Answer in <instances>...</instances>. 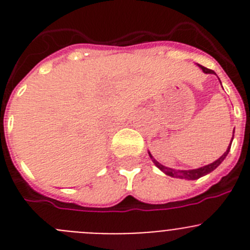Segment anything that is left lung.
Wrapping results in <instances>:
<instances>
[{"instance_id":"obj_1","label":"left lung","mask_w":250,"mask_h":250,"mask_svg":"<svg viewBox=\"0 0 250 250\" xmlns=\"http://www.w3.org/2000/svg\"><path fill=\"white\" fill-rule=\"evenodd\" d=\"M201 69L203 70L205 73H207V74H216V73L213 72L212 69H208V68L203 67V65H200ZM233 136H234V130H233ZM233 140V137H232ZM230 144H232V141H230ZM230 150V146L228 148H227L226 152L222 155L221 157H219L218 160H216L214 162H212V164L207 165V166H203V167H200V168H196V170H172V168H168V167H165L164 165L159 164V162L156 161V160H153L152 156H151V153H148L150 155V157L152 159V161L155 162V165H156L157 167H159L160 170L164 171L166 175L171 176V177H176V178H186V180H197V178L202 177V176L207 175V173L212 172V171L214 170V168H217V167L219 166V165L222 164V161H223L224 159H226V156L228 155V152H229Z\"/></svg>"}]
</instances>
